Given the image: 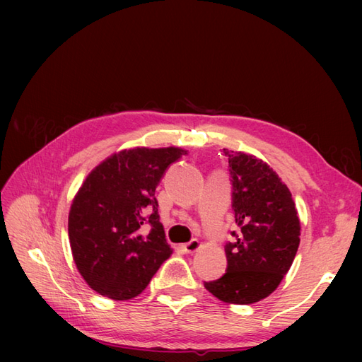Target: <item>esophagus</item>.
<instances>
[{"label": "esophagus", "mask_w": 362, "mask_h": 362, "mask_svg": "<svg viewBox=\"0 0 362 362\" xmlns=\"http://www.w3.org/2000/svg\"><path fill=\"white\" fill-rule=\"evenodd\" d=\"M201 242L199 240H192V242L182 245V249L184 252H187V254H194V252H198L201 249Z\"/></svg>", "instance_id": "obj_1"}]
</instances>
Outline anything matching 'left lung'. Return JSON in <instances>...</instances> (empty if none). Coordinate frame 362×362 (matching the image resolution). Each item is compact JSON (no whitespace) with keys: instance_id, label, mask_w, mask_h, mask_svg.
<instances>
[{"instance_id":"1","label":"left lung","mask_w":362,"mask_h":362,"mask_svg":"<svg viewBox=\"0 0 362 362\" xmlns=\"http://www.w3.org/2000/svg\"><path fill=\"white\" fill-rule=\"evenodd\" d=\"M223 154L240 231L225 246L226 273L204 286L225 303L250 305L266 299L287 275L300 243V221L288 187L266 161L242 151Z\"/></svg>"}]
</instances>
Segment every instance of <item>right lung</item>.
Wrapping results in <instances>:
<instances>
[{
    "label": "right lung",
    "mask_w": 362,
    "mask_h": 362,
    "mask_svg": "<svg viewBox=\"0 0 362 362\" xmlns=\"http://www.w3.org/2000/svg\"><path fill=\"white\" fill-rule=\"evenodd\" d=\"M182 148L115 152L87 175L68 218L72 258L87 286L113 300L144 291L172 255L158 217L156 187ZM145 223L151 229L145 233Z\"/></svg>",
    "instance_id": "right-lung-1"
}]
</instances>
